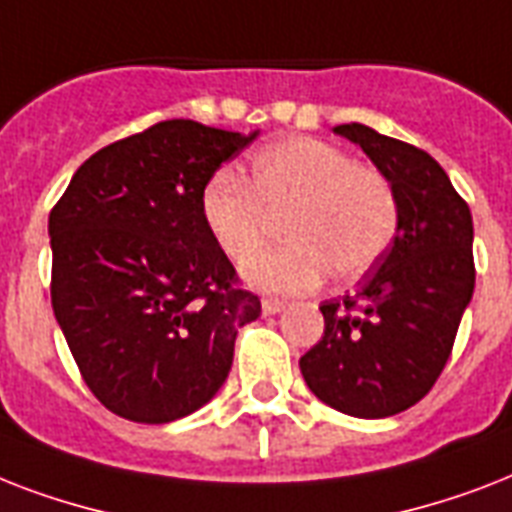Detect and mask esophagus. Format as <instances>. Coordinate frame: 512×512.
<instances>
[{
  "label": "esophagus",
  "mask_w": 512,
  "mask_h": 512,
  "mask_svg": "<svg viewBox=\"0 0 512 512\" xmlns=\"http://www.w3.org/2000/svg\"><path fill=\"white\" fill-rule=\"evenodd\" d=\"M284 300H279V297H265L263 300V313H268V316H273V313H281L284 311Z\"/></svg>",
  "instance_id": "esophagus-1"
}]
</instances>
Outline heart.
Here are the masks:
<instances>
[{
    "mask_svg": "<svg viewBox=\"0 0 512 512\" xmlns=\"http://www.w3.org/2000/svg\"><path fill=\"white\" fill-rule=\"evenodd\" d=\"M201 220L217 249L244 260L262 243L273 216L288 215L290 241L249 257L241 276L268 295H303L329 279H358L396 239L398 199L380 170L353 164L316 138H284L260 148L249 180L215 170L201 185Z\"/></svg>",
    "mask_w": 512,
    "mask_h": 512,
    "instance_id": "heart-1",
    "label": "heart"
}]
</instances>
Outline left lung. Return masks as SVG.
<instances>
[{
  "label": "left lung",
  "instance_id": "1",
  "mask_svg": "<svg viewBox=\"0 0 512 512\" xmlns=\"http://www.w3.org/2000/svg\"><path fill=\"white\" fill-rule=\"evenodd\" d=\"M335 132L390 180L398 231L356 295L321 305L324 335L300 358V372L332 409L377 420L425 398L452 356L476 287L473 217L422 148L358 122Z\"/></svg>",
  "mask_w": 512,
  "mask_h": 512
}]
</instances>
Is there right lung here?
Wrapping results in <instances>:
<instances>
[{
    "label": "right lung",
    "mask_w": 512,
    "mask_h": 512,
    "mask_svg": "<svg viewBox=\"0 0 512 512\" xmlns=\"http://www.w3.org/2000/svg\"><path fill=\"white\" fill-rule=\"evenodd\" d=\"M255 138L159 122L92 154L52 207V311L87 388L124 420L201 409L260 316L199 212L207 177Z\"/></svg>",
    "instance_id": "1"
}]
</instances>
